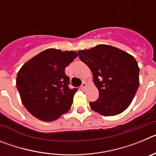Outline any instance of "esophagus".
Here are the masks:
<instances>
[{
	"label": "esophagus",
	"mask_w": 156,
	"mask_h": 156,
	"mask_svg": "<svg viewBox=\"0 0 156 156\" xmlns=\"http://www.w3.org/2000/svg\"><path fill=\"white\" fill-rule=\"evenodd\" d=\"M87 83L86 82H83L82 85H81V86H80L81 90H84L85 88L87 87Z\"/></svg>",
	"instance_id": "1"
}]
</instances>
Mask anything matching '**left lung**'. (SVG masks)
I'll return each instance as SVG.
<instances>
[{
    "mask_svg": "<svg viewBox=\"0 0 156 156\" xmlns=\"http://www.w3.org/2000/svg\"><path fill=\"white\" fill-rule=\"evenodd\" d=\"M91 70L99 97L90 108L105 116L121 113L128 108L139 87V67L129 54L115 47L99 44L78 51Z\"/></svg>",
    "mask_w": 156,
    "mask_h": 156,
    "instance_id": "obj_1",
    "label": "left lung"
}]
</instances>
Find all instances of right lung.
<instances>
[{
  "label": "right lung",
  "instance_id": "add662e5",
  "mask_svg": "<svg viewBox=\"0 0 156 156\" xmlns=\"http://www.w3.org/2000/svg\"><path fill=\"white\" fill-rule=\"evenodd\" d=\"M75 51L49 48L32 58L18 73L16 87L22 102L43 121L58 119L71 108L77 88L69 87L66 67L77 57Z\"/></svg>",
  "mask_w": 156,
  "mask_h": 156
}]
</instances>
